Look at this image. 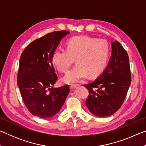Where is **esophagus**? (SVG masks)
<instances>
[{"mask_svg": "<svg viewBox=\"0 0 146 146\" xmlns=\"http://www.w3.org/2000/svg\"><path fill=\"white\" fill-rule=\"evenodd\" d=\"M77 87H78V85H76V84H72L70 86V88L71 89V90H74V89H75Z\"/></svg>", "mask_w": 146, "mask_h": 146, "instance_id": "34e87169", "label": "esophagus"}]
</instances>
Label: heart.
Masks as SVG:
<instances>
[{
    "label": "heart",
    "instance_id": "b5f03b06",
    "mask_svg": "<svg viewBox=\"0 0 146 146\" xmlns=\"http://www.w3.org/2000/svg\"><path fill=\"white\" fill-rule=\"evenodd\" d=\"M110 46L102 38L75 36L69 39L67 49H56L51 60L61 72H66L75 62L76 65L62 78L65 83L80 82L89 75L97 77L104 71L110 56Z\"/></svg>",
    "mask_w": 146,
    "mask_h": 146
}]
</instances>
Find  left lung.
<instances>
[{"label":"left lung","instance_id":"1","mask_svg":"<svg viewBox=\"0 0 146 146\" xmlns=\"http://www.w3.org/2000/svg\"><path fill=\"white\" fill-rule=\"evenodd\" d=\"M111 48V58L103 73L84 86L90 92L86 105L92 114L99 117H109L117 111L131 82L127 51L117 40L112 42Z\"/></svg>","mask_w":146,"mask_h":146}]
</instances>
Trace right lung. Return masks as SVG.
I'll return each mask as SVG.
<instances>
[{"mask_svg":"<svg viewBox=\"0 0 146 146\" xmlns=\"http://www.w3.org/2000/svg\"><path fill=\"white\" fill-rule=\"evenodd\" d=\"M66 30L46 34L29 44L20 58L17 85L24 104L31 114L42 118L60 111L70 93L66 85L54 88L57 76L51 57Z\"/></svg>","mask_w":146,"mask_h":146,"instance_id":"add662e5","label":"right lung"}]
</instances>
